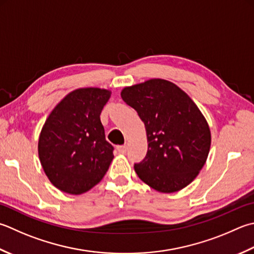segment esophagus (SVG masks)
Wrapping results in <instances>:
<instances>
[{
	"mask_svg": "<svg viewBox=\"0 0 254 254\" xmlns=\"http://www.w3.org/2000/svg\"><path fill=\"white\" fill-rule=\"evenodd\" d=\"M117 150L119 151V153L126 154L127 153V146L126 145H119V146H117Z\"/></svg>",
	"mask_w": 254,
	"mask_h": 254,
	"instance_id": "obj_1",
	"label": "esophagus"
}]
</instances>
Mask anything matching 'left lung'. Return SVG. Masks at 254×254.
<instances>
[{
	"label": "left lung",
	"mask_w": 254,
	"mask_h": 254,
	"mask_svg": "<svg viewBox=\"0 0 254 254\" xmlns=\"http://www.w3.org/2000/svg\"><path fill=\"white\" fill-rule=\"evenodd\" d=\"M121 97L146 128V156L134 164L137 176L161 192L190 185L205 165L211 143L209 127L195 102L164 79L124 88Z\"/></svg>",
	"instance_id": "left-lung-1"
}]
</instances>
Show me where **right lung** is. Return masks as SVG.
<instances>
[{"label":"right lung","mask_w":254,"mask_h":254,"mask_svg":"<svg viewBox=\"0 0 254 254\" xmlns=\"http://www.w3.org/2000/svg\"><path fill=\"white\" fill-rule=\"evenodd\" d=\"M110 91L81 88L55 107L42 128L38 155L48 180L71 195L91 190L106 175L114 147L100 121Z\"/></svg>","instance_id":"right-lung-1"}]
</instances>
